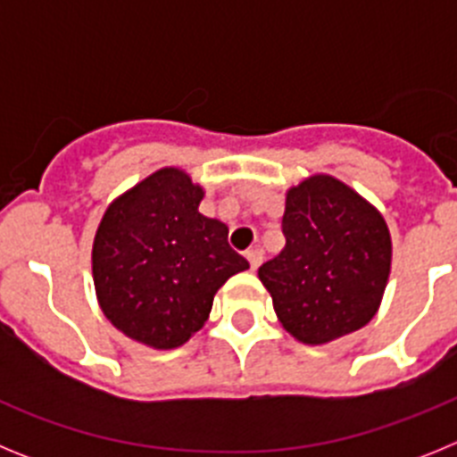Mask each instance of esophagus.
Instances as JSON below:
<instances>
[{
	"label": "esophagus",
	"instance_id": "esophagus-1",
	"mask_svg": "<svg viewBox=\"0 0 457 457\" xmlns=\"http://www.w3.org/2000/svg\"><path fill=\"white\" fill-rule=\"evenodd\" d=\"M247 261H249V268L256 270L258 265L263 263V252H261V249H256V247L249 249V252H247Z\"/></svg>",
	"mask_w": 457,
	"mask_h": 457
}]
</instances>
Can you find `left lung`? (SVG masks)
<instances>
[{"label":"left lung","instance_id":"obj_1","mask_svg":"<svg viewBox=\"0 0 457 457\" xmlns=\"http://www.w3.org/2000/svg\"><path fill=\"white\" fill-rule=\"evenodd\" d=\"M286 247L258 268L286 332L320 345L357 332L378 311L391 236L378 210L332 176L286 194Z\"/></svg>","mask_w":457,"mask_h":457}]
</instances>
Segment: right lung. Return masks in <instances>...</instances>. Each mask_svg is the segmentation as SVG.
<instances>
[{
    "instance_id": "1",
    "label": "right lung",
    "mask_w": 457,
    "mask_h": 457,
    "mask_svg": "<svg viewBox=\"0 0 457 457\" xmlns=\"http://www.w3.org/2000/svg\"><path fill=\"white\" fill-rule=\"evenodd\" d=\"M204 189L160 169L109 205L93 240L100 309L125 337L155 350L199 332L226 278L247 270L228 226L199 212Z\"/></svg>"
}]
</instances>
